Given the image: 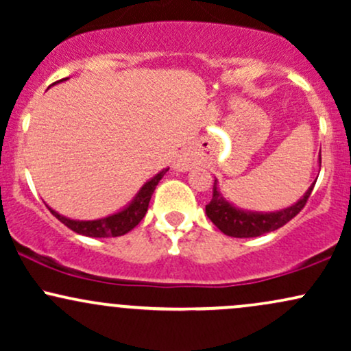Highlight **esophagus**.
Listing matches in <instances>:
<instances>
[{
  "label": "esophagus",
  "instance_id": "34e87169",
  "mask_svg": "<svg viewBox=\"0 0 351 351\" xmlns=\"http://www.w3.org/2000/svg\"><path fill=\"white\" fill-rule=\"evenodd\" d=\"M189 167H191V165H189V160L186 158V156H178V158H176V162H175V170H178V171H188Z\"/></svg>",
  "mask_w": 351,
  "mask_h": 351
}]
</instances>
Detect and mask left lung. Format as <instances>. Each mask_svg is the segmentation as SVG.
Returning <instances> with one entry per match:
<instances>
[{
  "mask_svg": "<svg viewBox=\"0 0 351 351\" xmlns=\"http://www.w3.org/2000/svg\"><path fill=\"white\" fill-rule=\"evenodd\" d=\"M318 163H320V155H318ZM315 181L310 184V188L305 191V195L302 196L297 203H293L292 206L279 209V211L259 213L237 208L232 203H229V201L223 196V193L219 191V183H217V180H215L213 199L209 201V204H206V215L221 232H224V234L231 237L263 236L265 232L276 231V229L282 228L285 223H289L293 216L299 215L302 208L307 203L313 186H315Z\"/></svg>",
  "mask_w": 351,
  "mask_h": 351,
  "instance_id": "left-lung-1",
  "label": "left lung"
}]
</instances>
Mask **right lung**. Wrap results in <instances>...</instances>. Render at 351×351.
Segmentation results:
<instances>
[{"label": "right lung", "mask_w": 351, "mask_h": 351, "mask_svg": "<svg viewBox=\"0 0 351 351\" xmlns=\"http://www.w3.org/2000/svg\"><path fill=\"white\" fill-rule=\"evenodd\" d=\"M69 77L59 80V82H64ZM56 82V84H59ZM168 171V168H163L162 171L156 173L153 178H150L147 183L143 184L142 188L138 189V193L134 196V199L123 206L120 211L114 213V215H108L106 217H99V219L92 221H80V219H71V217H66L59 215L58 211L49 208V211L54 215L62 224H66L67 228L72 229L74 232L82 236L88 237H117L127 234L128 231H132L140 221L143 219L145 213L148 209V203H150L153 191H155L158 181L163 178L165 173Z\"/></svg>", "instance_id": "1"}]
</instances>
